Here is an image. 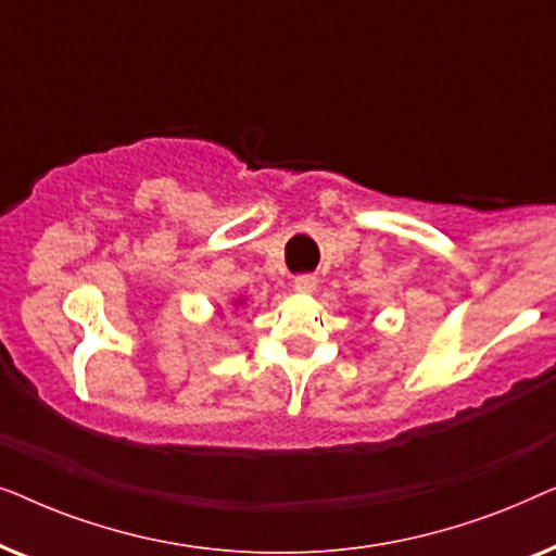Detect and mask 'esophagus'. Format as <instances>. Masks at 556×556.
Listing matches in <instances>:
<instances>
[{
	"instance_id": "1",
	"label": "esophagus",
	"mask_w": 556,
	"mask_h": 556,
	"mask_svg": "<svg viewBox=\"0 0 556 556\" xmlns=\"http://www.w3.org/2000/svg\"><path fill=\"white\" fill-rule=\"evenodd\" d=\"M316 276H311V273H301V276L293 278V288L299 293H314L316 291Z\"/></svg>"
}]
</instances>
